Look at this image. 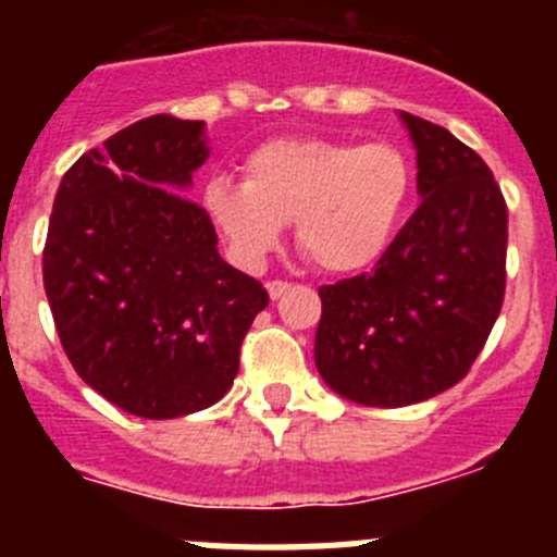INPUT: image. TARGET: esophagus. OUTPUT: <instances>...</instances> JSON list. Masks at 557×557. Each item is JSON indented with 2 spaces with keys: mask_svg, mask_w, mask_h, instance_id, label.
I'll list each match as a JSON object with an SVG mask.
<instances>
[{
  "mask_svg": "<svg viewBox=\"0 0 557 557\" xmlns=\"http://www.w3.org/2000/svg\"><path fill=\"white\" fill-rule=\"evenodd\" d=\"M289 287H293V284L289 282H282V278H273V282H268V293H270V298H282V295H287L289 293Z\"/></svg>",
  "mask_w": 557,
  "mask_h": 557,
  "instance_id": "esophagus-1",
  "label": "esophagus"
}]
</instances>
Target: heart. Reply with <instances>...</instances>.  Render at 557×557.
Returning a JSON list of instances; mask_svg holds the SVG:
<instances>
[{
  "label": "heart",
  "mask_w": 557,
  "mask_h": 557,
  "mask_svg": "<svg viewBox=\"0 0 557 557\" xmlns=\"http://www.w3.org/2000/svg\"><path fill=\"white\" fill-rule=\"evenodd\" d=\"M245 181L211 178L203 209L243 264L264 262L295 220V243L326 273H357L391 248L412 191L398 147L295 136L256 147Z\"/></svg>",
  "instance_id": "heart-1"
}]
</instances>
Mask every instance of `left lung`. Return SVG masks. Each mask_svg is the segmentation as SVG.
<instances>
[{
    "label": "left lung",
    "instance_id": "obj_1",
    "mask_svg": "<svg viewBox=\"0 0 557 557\" xmlns=\"http://www.w3.org/2000/svg\"><path fill=\"white\" fill-rule=\"evenodd\" d=\"M421 206L371 273L321 287L314 366L366 407H407L457 385L505 298L508 206L494 172L446 127L401 111Z\"/></svg>",
    "mask_w": 557,
    "mask_h": 557
}]
</instances>
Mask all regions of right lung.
<instances>
[{"mask_svg":"<svg viewBox=\"0 0 557 557\" xmlns=\"http://www.w3.org/2000/svg\"><path fill=\"white\" fill-rule=\"evenodd\" d=\"M206 159L203 122L156 113L83 152L58 186L44 245L58 337L77 376L131 416L220 401L270 301L186 198Z\"/></svg>","mask_w":557,"mask_h":557,"instance_id":"1","label":"right lung"}]
</instances>
